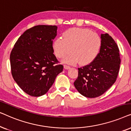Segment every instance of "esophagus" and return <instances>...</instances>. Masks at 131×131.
<instances>
[{
  "label": "esophagus",
  "mask_w": 131,
  "mask_h": 131,
  "mask_svg": "<svg viewBox=\"0 0 131 131\" xmlns=\"http://www.w3.org/2000/svg\"><path fill=\"white\" fill-rule=\"evenodd\" d=\"M64 68L65 69H69L71 68V67H69V66H68V65H67V64H64Z\"/></svg>",
  "instance_id": "1"
}]
</instances>
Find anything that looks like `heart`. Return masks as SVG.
<instances>
[{
    "instance_id": "heart-1",
    "label": "heart",
    "mask_w": 131,
    "mask_h": 131,
    "mask_svg": "<svg viewBox=\"0 0 131 131\" xmlns=\"http://www.w3.org/2000/svg\"><path fill=\"white\" fill-rule=\"evenodd\" d=\"M102 41L96 33L88 29L72 27L63 33V38H57L53 42V48L58 58H63L64 63L82 64L92 63L100 52Z\"/></svg>"
}]
</instances>
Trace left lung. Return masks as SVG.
<instances>
[{"label": "left lung", "instance_id": "8db88e82", "mask_svg": "<svg viewBox=\"0 0 131 131\" xmlns=\"http://www.w3.org/2000/svg\"><path fill=\"white\" fill-rule=\"evenodd\" d=\"M102 45L99 55L89 64L78 68L75 88L87 97H98L112 86L120 69L119 49L108 34H101Z\"/></svg>", "mask_w": 131, "mask_h": 131}]
</instances>
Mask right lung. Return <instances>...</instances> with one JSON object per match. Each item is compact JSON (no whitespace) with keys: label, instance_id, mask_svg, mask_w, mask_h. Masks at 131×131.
<instances>
[{"label":"right lung","instance_id":"1","mask_svg":"<svg viewBox=\"0 0 131 131\" xmlns=\"http://www.w3.org/2000/svg\"><path fill=\"white\" fill-rule=\"evenodd\" d=\"M56 26L38 25L20 36L10 54L11 74L18 86L32 96L48 91L63 69L54 54Z\"/></svg>","mask_w":131,"mask_h":131}]
</instances>
